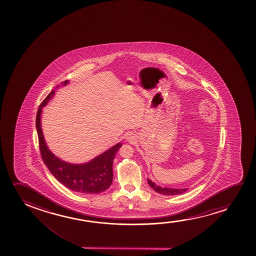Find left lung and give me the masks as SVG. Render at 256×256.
Segmentation results:
<instances>
[{
  "label": "left lung",
  "instance_id": "1",
  "mask_svg": "<svg viewBox=\"0 0 256 256\" xmlns=\"http://www.w3.org/2000/svg\"><path fill=\"white\" fill-rule=\"evenodd\" d=\"M148 184H150L152 189H154V192L162 194V195H179L186 192L188 189H173V188H166V187H161V186H156L154 182H152L150 179H148Z\"/></svg>",
  "mask_w": 256,
  "mask_h": 256
}]
</instances>
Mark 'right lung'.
Here are the masks:
<instances>
[{"mask_svg":"<svg viewBox=\"0 0 256 256\" xmlns=\"http://www.w3.org/2000/svg\"><path fill=\"white\" fill-rule=\"evenodd\" d=\"M62 84L66 86L68 84V81L66 80ZM54 92V90L50 92L42 100L36 117L39 148L42 161L54 178L68 189L76 192L88 194H98L105 192L112 182L114 158L122 145L119 142L91 161L82 164H69L56 158L47 147L41 128L42 108L52 98Z\"/></svg>","mask_w":256,"mask_h":256,"instance_id":"right-lung-1","label":"right lung"}]
</instances>
